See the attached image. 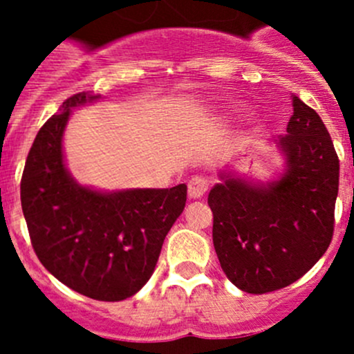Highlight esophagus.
<instances>
[{"instance_id":"1","label":"esophagus","mask_w":354,"mask_h":354,"mask_svg":"<svg viewBox=\"0 0 354 354\" xmlns=\"http://www.w3.org/2000/svg\"><path fill=\"white\" fill-rule=\"evenodd\" d=\"M209 190V181L203 176H194L188 181V195L190 198H202Z\"/></svg>"}]
</instances>
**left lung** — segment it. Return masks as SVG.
<instances>
[{"instance_id":"obj_1","label":"left lung","mask_w":354,"mask_h":354,"mask_svg":"<svg viewBox=\"0 0 354 354\" xmlns=\"http://www.w3.org/2000/svg\"><path fill=\"white\" fill-rule=\"evenodd\" d=\"M279 138L286 173L269 187L226 176L209 194L212 240L227 279L252 295L286 288L326 253L334 234L339 157L326 124L292 97Z\"/></svg>"}]
</instances>
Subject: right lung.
I'll list each match as a JSON object with an SVG mask.
<instances>
[{
    "instance_id": "right-lung-1",
    "label": "right lung",
    "mask_w": 354,
    "mask_h": 354,
    "mask_svg": "<svg viewBox=\"0 0 354 354\" xmlns=\"http://www.w3.org/2000/svg\"><path fill=\"white\" fill-rule=\"evenodd\" d=\"M97 97L71 95L42 124L25 160L20 198L42 266L80 295L121 301L154 272L164 238L185 209L187 185L114 194L80 187L63 162L62 138L71 109Z\"/></svg>"
}]
</instances>
